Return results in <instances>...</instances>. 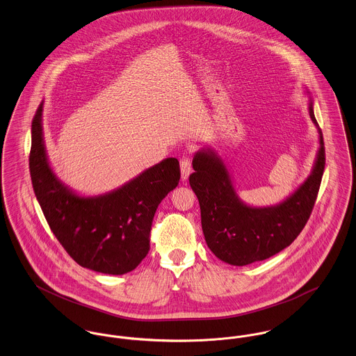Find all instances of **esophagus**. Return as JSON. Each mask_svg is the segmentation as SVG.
Returning <instances> with one entry per match:
<instances>
[{
    "mask_svg": "<svg viewBox=\"0 0 356 356\" xmlns=\"http://www.w3.org/2000/svg\"><path fill=\"white\" fill-rule=\"evenodd\" d=\"M180 168H181V180H187L192 172L191 156L184 154L180 159Z\"/></svg>",
    "mask_w": 356,
    "mask_h": 356,
    "instance_id": "34e87169",
    "label": "esophagus"
}]
</instances>
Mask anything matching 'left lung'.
I'll return each instance as SVG.
<instances>
[{
  "label": "left lung",
  "instance_id": "left-lung-1",
  "mask_svg": "<svg viewBox=\"0 0 356 356\" xmlns=\"http://www.w3.org/2000/svg\"><path fill=\"white\" fill-rule=\"evenodd\" d=\"M310 118L317 124L310 103ZM190 186L200 206L202 229L211 252L233 266L266 260L290 245L310 218L325 168L320 150L309 179L287 200L275 207L254 209L241 203L223 163L213 152H199L192 161Z\"/></svg>",
  "mask_w": 356,
  "mask_h": 356
}]
</instances>
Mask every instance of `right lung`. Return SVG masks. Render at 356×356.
<instances>
[{"instance_id": "add662e5", "label": "right lung", "mask_w": 356, "mask_h": 356, "mask_svg": "<svg viewBox=\"0 0 356 356\" xmlns=\"http://www.w3.org/2000/svg\"><path fill=\"white\" fill-rule=\"evenodd\" d=\"M42 106L32 119L29 173L35 196L56 240L81 267L102 274L133 271L150 249L159 204L180 180V165L166 159L116 191L80 197L51 172L42 136Z\"/></svg>"}]
</instances>
